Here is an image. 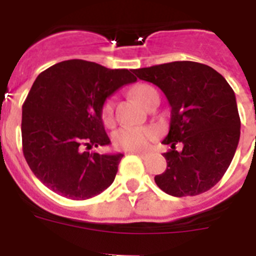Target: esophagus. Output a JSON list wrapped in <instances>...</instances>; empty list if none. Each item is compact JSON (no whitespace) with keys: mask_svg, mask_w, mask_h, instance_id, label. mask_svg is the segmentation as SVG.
Here are the masks:
<instances>
[{"mask_svg":"<svg viewBox=\"0 0 256 256\" xmlns=\"http://www.w3.org/2000/svg\"><path fill=\"white\" fill-rule=\"evenodd\" d=\"M133 152L136 154V155H138L141 159H148V156H150V154L148 152H144V151H133Z\"/></svg>","mask_w":256,"mask_h":256,"instance_id":"34e87169","label":"esophagus"}]
</instances>
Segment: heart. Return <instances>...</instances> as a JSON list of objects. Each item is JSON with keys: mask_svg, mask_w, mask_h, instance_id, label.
Returning a JSON list of instances; mask_svg holds the SVG:
<instances>
[{"mask_svg": "<svg viewBox=\"0 0 256 256\" xmlns=\"http://www.w3.org/2000/svg\"><path fill=\"white\" fill-rule=\"evenodd\" d=\"M133 96L144 105H146L151 96L156 94L155 88L148 84H137L132 88ZM112 114H114V100L112 97L105 100L101 115L105 124H112ZM158 130L152 126H123L118 130L112 136V142L115 148L126 151H138L144 150L148 146L151 141L156 137Z\"/></svg>", "mask_w": 256, "mask_h": 256, "instance_id": "heart-1", "label": "heart"}]
</instances>
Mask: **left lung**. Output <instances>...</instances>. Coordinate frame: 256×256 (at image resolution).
Listing matches in <instances>:
<instances>
[{
  "mask_svg": "<svg viewBox=\"0 0 256 256\" xmlns=\"http://www.w3.org/2000/svg\"><path fill=\"white\" fill-rule=\"evenodd\" d=\"M164 92L172 108L164 152L166 169L155 176L160 190L176 196L200 195L214 187L230 166L240 140L236 96L223 76L195 61H173L133 70ZM184 144L182 152L175 144Z\"/></svg>",
  "mask_w": 256,
  "mask_h": 256,
  "instance_id": "obj_1",
  "label": "left lung"
}]
</instances>
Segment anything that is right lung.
Segmentation results:
<instances>
[{
    "mask_svg": "<svg viewBox=\"0 0 256 256\" xmlns=\"http://www.w3.org/2000/svg\"><path fill=\"white\" fill-rule=\"evenodd\" d=\"M137 80L126 69L61 61L37 76L22 104V152L36 177L58 195L87 200L115 180L123 154L87 152L110 144L101 108L118 88Z\"/></svg>",
    "mask_w": 256,
    "mask_h": 256,
    "instance_id": "add662e5",
    "label": "right lung"
}]
</instances>
